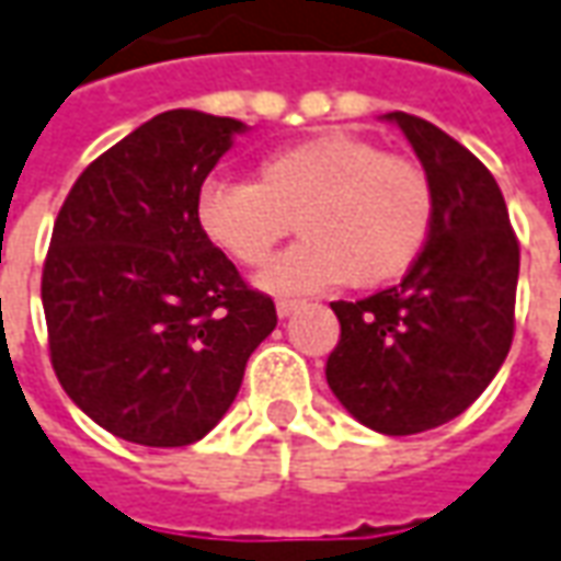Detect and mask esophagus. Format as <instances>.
I'll return each instance as SVG.
<instances>
[{
    "label": "esophagus",
    "mask_w": 561,
    "mask_h": 561,
    "mask_svg": "<svg viewBox=\"0 0 561 561\" xmlns=\"http://www.w3.org/2000/svg\"><path fill=\"white\" fill-rule=\"evenodd\" d=\"M299 308H302L299 299H277V314H280V318H289V314L299 311Z\"/></svg>",
    "instance_id": "34e87169"
}]
</instances>
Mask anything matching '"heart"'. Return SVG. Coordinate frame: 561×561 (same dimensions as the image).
I'll list each match as a JSON object with an SVG mask.
<instances>
[{
    "mask_svg": "<svg viewBox=\"0 0 561 561\" xmlns=\"http://www.w3.org/2000/svg\"><path fill=\"white\" fill-rule=\"evenodd\" d=\"M434 219V183L415 158L342 130L274 149L253 183H207L198 195L201 234L250 268L299 226L302 241L259 274L272 293L385 287L419 262Z\"/></svg>",
    "mask_w": 561,
    "mask_h": 561,
    "instance_id": "obj_1",
    "label": "heart"
}]
</instances>
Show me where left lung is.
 Listing matches in <instances>:
<instances>
[{
  "label": "left lung",
  "instance_id": "left-lung-1",
  "mask_svg": "<svg viewBox=\"0 0 561 561\" xmlns=\"http://www.w3.org/2000/svg\"><path fill=\"white\" fill-rule=\"evenodd\" d=\"M385 118L434 183V231L397 287L332 302L342 339L327 381L360 424L409 436L461 415L497 376L516 330L519 241L480 158L419 115Z\"/></svg>",
  "mask_w": 561,
  "mask_h": 561
}]
</instances>
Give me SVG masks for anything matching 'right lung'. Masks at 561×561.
<instances>
[{"label": "right lung", "mask_w": 561, "mask_h": 561, "mask_svg": "<svg viewBox=\"0 0 561 561\" xmlns=\"http://www.w3.org/2000/svg\"><path fill=\"white\" fill-rule=\"evenodd\" d=\"M247 127L170 110L81 170L42 268L57 381L103 431L176 449L229 412L243 366L277 327L198 229L207 173Z\"/></svg>", "instance_id": "add662e5"}]
</instances>
